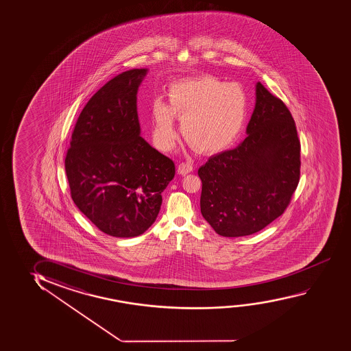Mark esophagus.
I'll return each instance as SVG.
<instances>
[{"mask_svg":"<svg viewBox=\"0 0 351 351\" xmlns=\"http://www.w3.org/2000/svg\"><path fill=\"white\" fill-rule=\"evenodd\" d=\"M192 169H193V166L191 162H180L178 166V173L185 176V174L190 173Z\"/></svg>","mask_w":351,"mask_h":351,"instance_id":"esophagus-1","label":"esophagus"}]
</instances>
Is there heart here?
<instances>
[{"label": "heart", "instance_id": "heart-1", "mask_svg": "<svg viewBox=\"0 0 351 351\" xmlns=\"http://www.w3.org/2000/svg\"><path fill=\"white\" fill-rule=\"evenodd\" d=\"M169 106L152 105L153 131L158 145L169 148L176 140L173 116L182 121V134L202 153H217L237 140L247 114V95L238 84L202 76L176 84L169 90Z\"/></svg>", "mask_w": 351, "mask_h": 351}]
</instances>
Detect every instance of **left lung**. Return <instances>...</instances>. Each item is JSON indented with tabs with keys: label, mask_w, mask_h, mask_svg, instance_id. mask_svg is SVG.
I'll return each mask as SVG.
<instances>
[{
	"label": "left lung",
	"mask_w": 351,
	"mask_h": 351,
	"mask_svg": "<svg viewBox=\"0 0 351 351\" xmlns=\"http://www.w3.org/2000/svg\"><path fill=\"white\" fill-rule=\"evenodd\" d=\"M248 136L198 169L201 213L222 237L257 233L280 217L300 182V145L294 118L261 82Z\"/></svg>",
	"instance_id": "8db88e82"
}]
</instances>
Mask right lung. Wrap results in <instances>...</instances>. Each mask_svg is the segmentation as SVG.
Returning <instances> with one entry per match:
<instances>
[{"label": "right lung", "mask_w": 351, "mask_h": 351, "mask_svg": "<svg viewBox=\"0 0 351 351\" xmlns=\"http://www.w3.org/2000/svg\"><path fill=\"white\" fill-rule=\"evenodd\" d=\"M145 69H130L104 84L80 113L66 150L71 196L104 233L134 238L158 217L176 174L173 160L140 136L136 94Z\"/></svg>", "instance_id": "right-lung-1"}]
</instances>
